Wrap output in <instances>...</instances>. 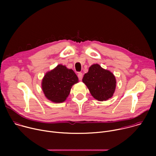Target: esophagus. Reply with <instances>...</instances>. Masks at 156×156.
Listing matches in <instances>:
<instances>
[{
  "label": "esophagus",
  "mask_w": 156,
  "mask_h": 156,
  "mask_svg": "<svg viewBox=\"0 0 156 156\" xmlns=\"http://www.w3.org/2000/svg\"><path fill=\"white\" fill-rule=\"evenodd\" d=\"M78 78H79L80 80H81L82 78H83V73H81V72L78 73Z\"/></svg>",
  "instance_id": "obj_1"
}]
</instances>
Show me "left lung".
<instances>
[{"mask_svg": "<svg viewBox=\"0 0 156 156\" xmlns=\"http://www.w3.org/2000/svg\"><path fill=\"white\" fill-rule=\"evenodd\" d=\"M92 96L99 101L111 98L115 91L116 79L114 75L102 68L98 63L92 65L83 78Z\"/></svg>", "mask_w": 156, "mask_h": 156, "instance_id": "8db88e82", "label": "left lung"}]
</instances>
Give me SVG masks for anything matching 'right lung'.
<instances>
[{"label":"right lung","instance_id":"obj_1","mask_svg":"<svg viewBox=\"0 0 156 156\" xmlns=\"http://www.w3.org/2000/svg\"><path fill=\"white\" fill-rule=\"evenodd\" d=\"M77 83L78 78L73 70L59 64L45 74L42 80L41 87L48 100L61 103L68 98L72 86Z\"/></svg>","mask_w":156,"mask_h":156}]
</instances>
